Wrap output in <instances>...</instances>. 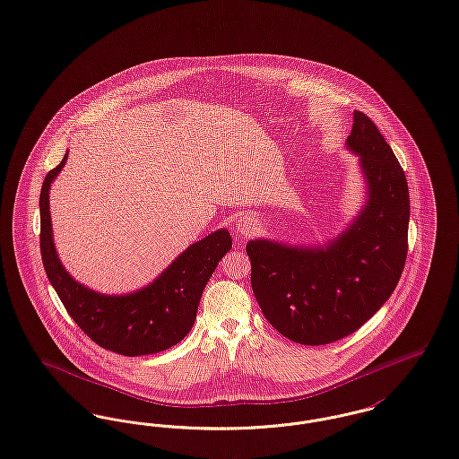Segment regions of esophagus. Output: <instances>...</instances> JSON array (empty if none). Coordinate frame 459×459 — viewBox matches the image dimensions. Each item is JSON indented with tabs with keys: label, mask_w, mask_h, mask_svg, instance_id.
Listing matches in <instances>:
<instances>
[{
	"label": "esophagus",
	"mask_w": 459,
	"mask_h": 459,
	"mask_svg": "<svg viewBox=\"0 0 459 459\" xmlns=\"http://www.w3.org/2000/svg\"><path fill=\"white\" fill-rule=\"evenodd\" d=\"M236 229L243 234V236H251L256 232L258 229V220L251 215H244L236 221Z\"/></svg>",
	"instance_id": "obj_1"
}]
</instances>
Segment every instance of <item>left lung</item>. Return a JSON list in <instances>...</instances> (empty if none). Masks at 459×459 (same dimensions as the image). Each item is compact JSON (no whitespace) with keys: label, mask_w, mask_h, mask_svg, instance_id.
<instances>
[{"label":"left lung","mask_w":459,"mask_h":459,"mask_svg":"<svg viewBox=\"0 0 459 459\" xmlns=\"http://www.w3.org/2000/svg\"><path fill=\"white\" fill-rule=\"evenodd\" d=\"M347 147L360 160L368 201L324 246L253 239L251 288L267 321L301 345L338 342L368 323L394 293L407 256L404 169L377 125L353 112Z\"/></svg>","instance_id":"left-lung-1"}]
</instances>
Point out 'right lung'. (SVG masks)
Masks as SVG:
<instances>
[{
	"mask_svg": "<svg viewBox=\"0 0 459 459\" xmlns=\"http://www.w3.org/2000/svg\"><path fill=\"white\" fill-rule=\"evenodd\" d=\"M67 154L43 182L39 194L41 258L67 314L88 338L106 351L136 357L166 351L182 342L195 321L204 286L232 247L220 229L189 247L149 286L130 295H100L74 281L58 260L50 218V187Z\"/></svg>",
	"mask_w": 459,
	"mask_h": 459,
	"instance_id": "add662e5",
	"label": "right lung"
}]
</instances>
